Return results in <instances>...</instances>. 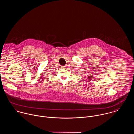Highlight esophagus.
Segmentation results:
<instances>
[{
    "mask_svg": "<svg viewBox=\"0 0 134 134\" xmlns=\"http://www.w3.org/2000/svg\"><path fill=\"white\" fill-rule=\"evenodd\" d=\"M65 66H61V68L62 69H65Z\"/></svg>",
    "mask_w": 134,
    "mask_h": 134,
    "instance_id": "esophagus-1",
    "label": "esophagus"
}]
</instances>
